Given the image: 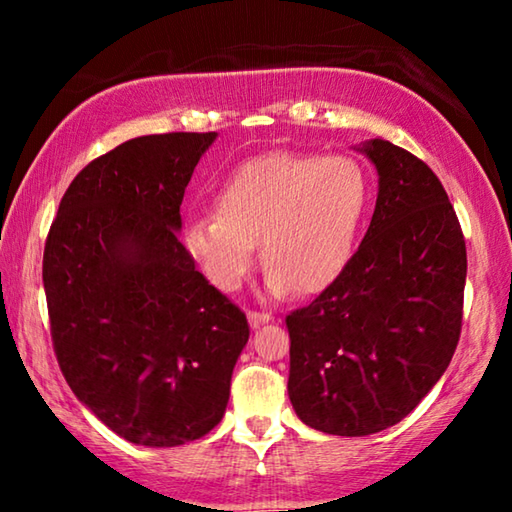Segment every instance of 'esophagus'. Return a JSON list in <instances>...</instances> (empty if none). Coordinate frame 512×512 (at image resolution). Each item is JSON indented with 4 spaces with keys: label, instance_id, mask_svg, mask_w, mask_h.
Instances as JSON below:
<instances>
[{
    "label": "esophagus",
    "instance_id": "esophagus-1",
    "mask_svg": "<svg viewBox=\"0 0 512 512\" xmlns=\"http://www.w3.org/2000/svg\"><path fill=\"white\" fill-rule=\"evenodd\" d=\"M271 320H273V316L271 314H264V311H248V323H250V327H253V329L262 327L266 323H271Z\"/></svg>",
    "mask_w": 512,
    "mask_h": 512
}]
</instances>
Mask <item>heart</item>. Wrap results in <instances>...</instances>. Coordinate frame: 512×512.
Returning a JSON list of instances; mask_svg holds the SVG:
<instances>
[{
  "label": "heart",
  "mask_w": 512,
  "mask_h": 512,
  "mask_svg": "<svg viewBox=\"0 0 512 512\" xmlns=\"http://www.w3.org/2000/svg\"><path fill=\"white\" fill-rule=\"evenodd\" d=\"M370 203V178L345 155L275 151L248 160L223 180L216 214L187 223L183 244L205 280L237 291L255 262L266 291L318 293L348 266Z\"/></svg>",
  "instance_id": "1"
}]
</instances>
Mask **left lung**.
<instances>
[{"instance_id": "1", "label": "left lung", "mask_w": 512, "mask_h": 512, "mask_svg": "<svg viewBox=\"0 0 512 512\" xmlns=\"http://www.w3.org/2000/svg\"><path fill=\"white\" fill-rule=\"evenodd\" d=\"M377 205L343 273L291 311L289 400L311 429L370 436L406 418L443 377L461 336L465 239L427 164L386 140Z\"/></svg>"}]
</instances>
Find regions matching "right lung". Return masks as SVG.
<instances>
[{
    "instance_id": "right-lung-1",
    "label": "right lung",
    "mask_w": 512,
    "mask_h": 512,
    "mask_svg": "<svg viewBox=\"0 0 512 512\" xmlns=\"http://www.w3.org/2000/svg\"><path fill=\"white\" fill-rule=\"evenodd\" d=\"M216 133L144 135L92 160L51 223L42 282L58 366L128 443L178 447L221 422L250 329L180 244Z\"/></svg>"
}]
</instances>
